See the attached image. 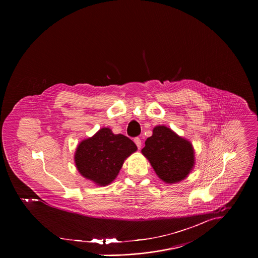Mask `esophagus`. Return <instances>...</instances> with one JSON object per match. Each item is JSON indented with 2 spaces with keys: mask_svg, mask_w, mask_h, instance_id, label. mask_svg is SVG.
I'll use <instances>...</instances> for the list:
<instances>
[{
  "mask_svg": "<svg viewBox=\"0 0 258 258\" xmlns=\"http://www.w3.org/2000/svg\"><path fill=\"white\" fill-rule=\"evenodd\" d=\"M134 142H135V144H136V146L138 147V149H140L141 148V146H142V142H141V139L140 138H135L134 139Z\"/></svg>",
  "mask_w": 258,
  "mask_h": 258,
  "instance_id": "esophagus-1",
  "label": "esophagus"
}]
</instances>
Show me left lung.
I'll return each instance as SVG.
<instances>
[{"mask_svg": "<svg viewBox=\"0 0 258 258\" xmlns=\"http://www.w3.org/2000/svg\"><path fill=\"white\" fill-rule=\"evenodd\" d=\"M142 154L150 161L161 180L177 183L188 175L194 167L191 144L166 126H157L145 141Z\"/></svg>", "mask_w": 258, "mask_h": 258, "instance_id": "obj_1", "label": "left lung"}]
</instances>
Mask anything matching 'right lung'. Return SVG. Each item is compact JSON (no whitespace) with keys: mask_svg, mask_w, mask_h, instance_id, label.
Wrapping results in <instances>:
<instances>
[{"mask_svg":"<svg viewBox=\"0 0 258 258\" xmlns=\"http://www.w3.org/2000/svg\"><path fill=\"white\" fill-rule=\"evenodd\" d=\"M136 150L137 146L128 137L115 135L109 128H102L78 145L75 165L84 178L106 185L117 177L124 160Z\"/></svg>","mask_w":258,"mask_h":258,"instance_id":"obj_1","label":"right lung"}]
</instances>
